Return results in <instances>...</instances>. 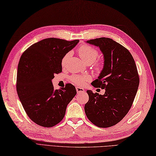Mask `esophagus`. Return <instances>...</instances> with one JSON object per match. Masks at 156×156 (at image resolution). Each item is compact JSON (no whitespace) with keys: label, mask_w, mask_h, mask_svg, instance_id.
<instances>
[{"label":"esophagus","mask_w":156,"mask_h":156,"mask_svg":"<svg viewBox=\"0 0 156 156\" xmlns=\"http://www.w3.org/2000/svg\"><path fill=\"white\" fill-rule=\"evenodd\" d=\"M76 90H77V92L78 94H83L85 92L84 89L80 87H76Z\"/></svg>","instance_id":"esophagus-1"}]
</instances>
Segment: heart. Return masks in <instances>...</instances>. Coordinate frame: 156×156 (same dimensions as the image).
I'll use <instances>...</instances> for the list:
<instances>
[{"label":"heart","instance_id":"obj_1","mask_svg":"<svg viewBox=\"0 0 156 156\" xmlns=\"http://www.w3.org/2000/svg\"><path fill=\"white\" fill-rule=\"evenodd\" d=\"M78 53L82 60L86 64H91V63L94 62L99 56V52L96 48L88 45H83L79 47L78 49ZM70 56H71V52H68L63 57L61 61V65L62 66H65L66 65V63L67 62V60ZM102 66V63L100 62H96V64H95V68L98 71H101ZM71 80L74 84L81 86V85H83L85 84V81H90V77L87 75H75L72 76L71 77Z\"/></svg>","mask_w":156,"mask_h":156}]
</instances>
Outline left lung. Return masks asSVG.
<instances>
[{"mask_svg": "<svg viewBox=\"0 0 156 156\" xmlns=\"http://www.w3.org/2000/svg\"><path fill=\"white\" fill-rule=\"evenodd\" d=\"M87 43L99 47L104 55L102 71L91 85L104 89L105 93L87 90L85 112L94 125L107 128L119 122L132 106L139 85L137 69L129 50L110 38H96Z\"/></svg>", "mask_w": 156, "mask_h": 156, "instance_id": "obj_1", "label": "left lung"}]
</instances>
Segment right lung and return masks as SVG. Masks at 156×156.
Returning a JSON list of instances; mask_svg holds the SVG:
<instances>
[{
	"mask_svg": "<svg viewBox=\"0 0 156 156\" xmlns=\"http://www.w3.org/2000/svg\"><path fill=\"white\" fill-rule=\"evenodd\" d=\"M79 42L46 38L34 44L22 54L16 88L25 112L38 125L52 127L58 124L77 94L71 83L55 90L52 79L62 72V58Z\"/></svg>",
	"mask_w": 156,
	"mask_h": 156,
	"instance_id": "add662e5",
	"label": "right lung"
}]
</instances>
